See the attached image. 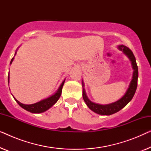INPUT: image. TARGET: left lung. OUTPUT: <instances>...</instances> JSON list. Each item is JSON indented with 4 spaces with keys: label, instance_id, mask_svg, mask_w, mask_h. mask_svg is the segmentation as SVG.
Instances as JSON below:
<instances>
[{
    "label": "left lung",
    "instance_id": "left-lung-1",
    "mask_svg": "<svg viewBox=\"0 0 151 151\" xmlns=\"http://www.w3.org/2000/svg\"><path fill=\"white\" fill-rule=\"evenodd\" d=\"M119 50L122 51L126 55L129 57V58L131 60L132 66H133V69H134L133 79H132L131 84H130L129 88H128L127 93H126L124 96L120 100H119L117 102H113L112 104H106V105H101L98 104L91 102L88 100L87 97L86 96L85 91L83 88V91H82V96L84 102H86L88 108L91 110H92L93 112L98 113V114L102 115H110L113 113L118 112L120 111L122 109H123L130 101L132 100L133 98L135 93L137 89V79H138V67L136 63V60L134 55L133 53L130 49L129 47L124 46V45H120L119 46ZM83 84V83H82ZM83 85V84H82Z\"/></svg>",
    "mask_w": 151,
    "mask_h": 151
}]
</instances>
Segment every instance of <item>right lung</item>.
<instances>
[{
    "mask_svg": "<svg viewBox=\"0 0 151 151\" xmlns=\"http://www.w3.org/2000/svg\"><path fill=\"white\" fill-rule=\"evenodd\" d=\"M16 52L15 53V55H16ZM13 60H14V58L12 59L11 62H10V63L11 64L12 63V61H13ZM9 76H8V82H9ZM64 83H65V80L63 82V83L61 84V85L59 87L58 91L55 93L54 95H53L52 96L49 97V98H48L45 99V100L40 101V102L35 103V104H22V103H20L19 101H18L16 98H14V99H15L16 102H17L18 104L22 107V108L25 109L26 111H29V112L34 113H42L45 111L48 110L50 107L52 106L55 103H56L57 101L58 100V99L60 98V96H61L62 89H63V86L64 85Z\"/></svg>",
    "mask_w": 151,
    "mask_h": 151,
    "instance_id": "add662e5",
    "label": "right lung"
}]
</instances>
